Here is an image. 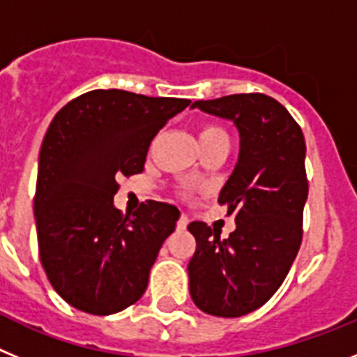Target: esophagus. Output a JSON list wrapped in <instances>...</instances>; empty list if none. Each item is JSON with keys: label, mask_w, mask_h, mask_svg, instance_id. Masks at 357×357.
<instances>
[{"label": "esophagus", "mask_w": 357, "mask_h": 357, "mask_svg": "<svg viewBox=\"0 0 357 357\" xmlns=\"http://www.w3.org/2000/svg\"><path fill=\"white\" fill-rule=\"evenodd\" d=\"M188 223H189L188 218L181 216V218H178V222H176V229H178V230H185V229H188Z\"/></svg>", "instance_id": "34e87169"}]
</instances>
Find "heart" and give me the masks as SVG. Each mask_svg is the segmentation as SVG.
Returning a JSON list of instances; mask_svg holds the SVG:
<instances>
[{"instance_id":"1","label":"heart","mask_w":357,"mask_h":357,"mask_svg":"<svg viewBox=\"0 0 357 357\" xmlns=\"http://www.w3.org/2000/svg\"><path fill=\"white\" fill-rule=\"evenodd\" d=\"M216 139H227V134L220 127H214V125H206V127L200 130V134H198L200 144L211 143V141Z\"/></svg>"}]
</instances>
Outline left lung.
Wrapping results in <instances>:
<instances>
[{"label": "left lung", "mask_w": 357, "mask_h": 357, "mask_svg": "<svg viewBox=\"0 0 357 357\" xmlns=\"http://www.w3.org/2000/svg\"><path fill=\"white\" fill-rule=\"evenodd\" d=\"M191 107L234 123L239 153L218 197L229 206L227 214H234V232L220 239L207 223L188 225L197 239L189 293L204 313L243 317L279 289L301 248L307 200L304 134L266 94H232Z\"/></svg>", "instance_id": "8db88e82"}]
</instances>
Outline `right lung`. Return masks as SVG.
<instances>
[{
	"label": "right lung",
	"mask_w": 357,
	"mask_h": 357,
	"mask_svg": "<svg viewBox=\"0 0 357 357\" xmlns=\"http://www.w3.org/2000/svg\"><path fill=\"white\" fill-rule=\"evenodd\" d=\"M98 89L62 107L44 135L33 198L37 243L53 289L84 313H119L148 275L181 211L148 200L132 216L114 207L119 176L141 173L157 132L189 105Z\"/></svg>",
	"instance_id": "1"
}]
</instances>
